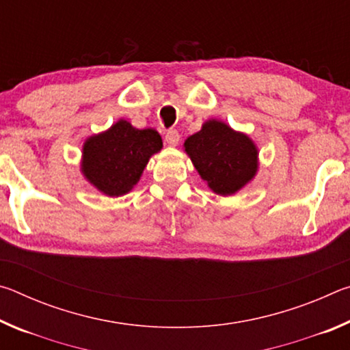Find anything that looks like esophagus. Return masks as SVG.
I'll list each match as a JSON object with an SVG mask.
<instances>
[{
    "instance_id": "34e87169",
    "label": "esophagus",
    "mask_w": 350,
    "mask_h": 350,
    "mask_svg": "<svg viewBox=\"0 0 350 350\" xmlns=\"http://www.w3.org/2000/svg\"><path fill=\"white\" fill-rule=\"evenodd\" d=\"M179 140H180V135L177 129H168L167 134H165V142H167L170 146H176L179 144Z\"/></svg>"
}]
</instances>
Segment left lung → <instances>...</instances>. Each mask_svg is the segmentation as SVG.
I'll list each match as a JSON object with an SVG mask.
<instances>
[{"mask_svg":"<svg viewBox=\"0 0 350 350\" xmlns=\"http://www.w3.org/2000/svg\"><path fill=\"white\" fill-rule=\"evenodd\" d=\"M183 146L200 177L222 196L236 193L256 174V146L245 134L233 131L219 120L204 123Z\"/></svg>","mask_w":350,"mask_h":350,"instance_id":"1","label":"left lung"}]
</instances>
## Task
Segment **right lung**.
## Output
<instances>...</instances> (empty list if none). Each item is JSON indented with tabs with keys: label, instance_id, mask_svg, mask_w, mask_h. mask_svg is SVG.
Returning a JSON list of instances; mask_svg holds the SVG:
<instances>
[{
	"label": "right lung",
	"instance_id": "obj_1",
	"mask_svg": "<svg viewBox=\"0 0 350 350\" xmlns=\"http://www.w3.org/2000/svg\"><path fill=\"white\" fill-rule=\"evenodd\" d=\"M162 150L154 129H135L126 120L92 135L83 146L81 171L94 187L108 196H122L139 182L148 161Z\"/></svg>",
	"mask_w": 350,
	"mask_h": 350
}]
</instances>
